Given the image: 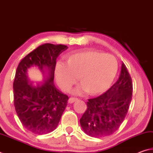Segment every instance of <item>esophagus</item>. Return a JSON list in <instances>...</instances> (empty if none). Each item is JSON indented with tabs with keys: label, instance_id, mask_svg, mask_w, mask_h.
Here are the masks:
<instances>
[{
	"label": "esophagus",
	"instance_id": "34e87169",
	"mask_svg": "<svg viewBox=\"0 0 153 153\" xmlns=\"http://www.w3.org/2000/svg\"><path fill=\"white\" fill-rule=\"evenodd\" d=\"M76 100H77V98L71 97V98H69V99L68 102H69V103H73V102H76Z\"/></svg>",
	"mask_w": 153,
	"mask_h": 153
}]
</instances>
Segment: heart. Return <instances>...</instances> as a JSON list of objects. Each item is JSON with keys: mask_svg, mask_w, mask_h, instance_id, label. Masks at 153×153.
<instances>
[{"mask_svg": "<svg viewBox=\"0 0 153 153\" xmlns=\"http://www.w3.org/2000/svg\"><path fill=\"white\" fill-rule=\"evenodd\" d=\"M117 59L111 54L94 49L71 53L65 63L59 62L55 67L56 82L63 91H67L78 79L80 84L73 90L76 94L86 92L91 95L101 94L109 88L117 73Z\"/></svg>", "mask_w": 153, "mask_h": 153, "instance_id": "obj_1", "label": "heart"}]
</instances>
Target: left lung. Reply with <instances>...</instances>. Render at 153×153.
Listing matches in <instances>:
<instances>
[{
  "mask_svg": "<svg viewBox=\"0 0 153 153\" xmlns=\"http://www.w3.org/2000/svg\"><path fill=\"white\" fill-rule=\"evenodd\" d=\"M132 96V83L125 64L119 79L104 94L88 99L87 110L79 120L88 135L101 138L113 134L125 118Z\"/></svg>",
  "mask_w": 153,
  "mask_h": 153,
  "instance_id": "8db88e82",
  "label": "left lung"
}]
</instances>
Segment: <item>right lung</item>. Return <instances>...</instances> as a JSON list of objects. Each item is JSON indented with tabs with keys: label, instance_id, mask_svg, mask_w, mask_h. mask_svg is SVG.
Returning <instances> with one entry per match:
<instances>
[{
	"label": "right lung",
	"instance_id": "right-lung-1",
	"mask_svg": "<svg viewBox=\"0 0 153 153\" xmlns=\"http://www.w3.org/2000/svg\"><path fill=\"white\" fill-rule=\"evenodd\" d=\"M68 48L65 45L45 44L28 54L18 65L13 82L14 106L25 128L38 135L56 128L69 98L54 84L56 59ZM36 66L43 75L41 84L33 85L28 76L30 67Z\"/></svg>",
	"mask_w": 153,
	"mask_h": 153
}]
</instances>
